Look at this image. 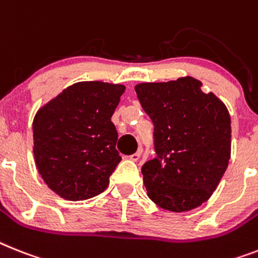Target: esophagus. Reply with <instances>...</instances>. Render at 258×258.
Here are the masks:
<instances>
[{
    "label": "esophagus",
    "instance_id": "34e87169",
    "mask_svg": "<svg viewBox=\"0 0 258 258\" xmlns=\"http://www.w3.org/2000/svg\"><path fill=\"white\" fill-rule=\"evenodd\" d=\"M141 154H142V150L140 149V150L134 153V154L129 155V159H131V161H133V162H137L138 159H140V157H141Z\"/></svg>",
    "mask_w": 258,
    "mask_h": 258
}]
</instances>
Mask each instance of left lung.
I'll return each instance as SVG.
<instances>
[{
	"label": "left lung",
	"instance_id": "1",
	"mask_svg": "<svg viewBox=\"0 0 258 258\" xmlns=\"http://www.w3.org/2000/svg\"><path fill=\"white\" fill-rule=\"evenodd\" d=\"M202 82L184 76L134 87L154 124L155 158L141 172L148 197L163 210L186 212L207 202L231 158L227 106Z\"/></svg>",
	"mask_w": 258,
	"mask_h": 258
}]
</instances>
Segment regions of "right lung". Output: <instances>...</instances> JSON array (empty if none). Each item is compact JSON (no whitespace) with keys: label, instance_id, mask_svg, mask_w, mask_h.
Wrapping results in <instances>:
<instances>
[{"label":"right lung","instance_id":"right-lung-1","mask_svg":"<svg viewBox=\"0 0 258 258\" xmlns=\"http://www.w3.org/2000/svg\"><path fill=\"white\" fill-rule=\"evenodd\" d=\"M122 84L79 82L40 106L33 121L34 158L48 188L66 201L103 192L120 163L110 121Z\"/></svg>","mask_w":258,"mask_h":258}]
</instances>
